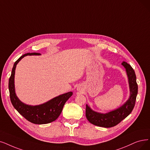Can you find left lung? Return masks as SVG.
Here are the masks:
<instances>
[{
  "mask_svg": "<svg viewBox=\"0 0 150 150\" xmlns=\"http://www.w3.org/2000/svg\"><path fill=\"white\" fill-rule=\"evenodd\" d=\"M122 65L125 68L128 77L130 96L129 99L118 108L106 113L96 112L86 105V116L91 124L99 127H111L118 124L127 117L133 110L138 93V86L135 71L127 62H123Z\"/></svg>",
  "mask_w": 150,
  "mask_h": 150,
  "instance_id": "left-lung-1",
  "label": "left lung"
}]
</instances>
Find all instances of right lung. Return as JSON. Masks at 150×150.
I'll return each instance as SVG.
<instances>
[{
    "instance_id": "1",
    "label": "right lung",
    "mask_w": 150,
    "mask_h": 150,
    "mask_svg": "<svg viewBox=\"0 0 150 150\" xmlns=\"http://www.w3.org/2000/svg\"><path fill=\"white\" fill-rule=\"evenodd\" d=\"M40 55L39 53H28L20 57L14 63L8 82L10 97L13 107L28 121L35 124H45L55 121L60 115L65 103L73 95V92H69L59 95L44 103L35 106L24 103L18 98L15 88V74L17 64L27 55Z\"/></svg>"
}]
</instances>
